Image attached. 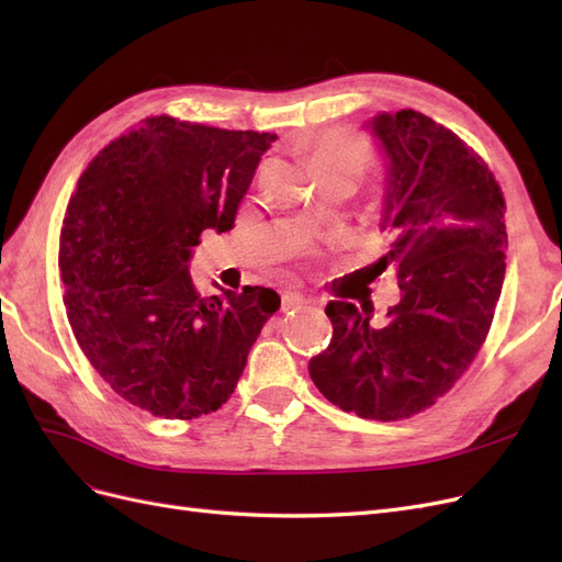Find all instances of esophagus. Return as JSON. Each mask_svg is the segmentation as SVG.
<instances>
[{
    "instance_id": "esophagus-1",
    "label": "esophagus",
    "mask_w": 562,
    "mask_h": 562,
    "mask_svg": "<svg viewBox=\"0 0 562 562\" xmlns=\"http://www.w3.org/2000/svg\"><path fill=\"white\" fill-rule=\"evenodd\" d=\"M310 304H312V300H307V297L300 295V293H283V297H281L283 312H297V310L310 307Z\"/></svg>"
}]
</instances>
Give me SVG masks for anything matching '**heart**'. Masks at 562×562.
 <instances>
[{"instance_id": "b5f03b06", "label": "heart", "mask_w": 562, "mask_h": 562, "mask_svg": "<svg viewBox=\"0 0 562 562\" xmlns=\"http://www.w3.org/2000/svg\"><path fill=\"white\" fill-rule=\"evenodd\" d=\"M370 151L366 143L347 131L323 133L312 157L316 173H353L356 178L366 171Z\"/></svg>"}]
</instances>
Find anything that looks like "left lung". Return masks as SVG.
Instances as JSON below:
<instances>
[{"label": "left lung", "mask_w": 562, "mask_h": 562, "mask_svg": "<svg viewBox=\"0 0 562 562\" xmlns=\"http://www.w3.org/2000/svg\"><path fill=\"white\" fill-rule=\"evenodd\" d=\"M384 161L382 265H396L401 302L372 326V310L328 302L333 337L310 361L318 391L363 419H403L440 398L479 353L506 271L499 184L481 157L415 110L363 124Z\"/></svg>", "instance_id": "1"}]
</instances>
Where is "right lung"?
Segmentation results:
<instances>
[{
  "label": "right lung",
  "instance_id": "right-lung-1",
  "mask_svg": "<svg viewBox=\"0 0 562 562\" xmlns=\"http://www.w3.org/2000/svg\"><path fill=\"white\" fill-rule=\"evenodd\" d=\"M274 140L147 116L100 151L67 203L58 250L67 321L98 375L151 415L217 411L281 307L260 285L201 297L190 277L201 232L234 227Z\"/></svg>",
  "mask_w": 562,
  "mask_h": 562
}]
</instances>
